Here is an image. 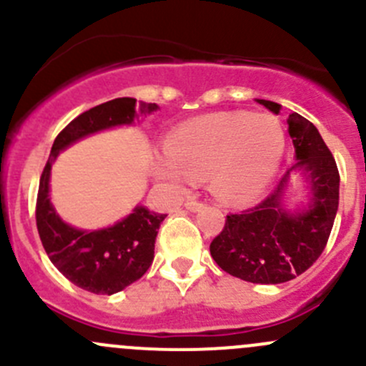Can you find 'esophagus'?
I'll return each mask as SVG.
<instances>
[{"mask_svg": "<svg viewBox=\"0 0 366 366\" xmlns=\"http://www.w3.org/2000/svg\"><path fill=\"white\" fill-rule=\"evenodd\" d=\"M187 210H191V212H194V210H198L202 207V202L197 200V198H189V200H186V204H184Z\"/></svg>", "mask_w": 366, "mask_h": 366, "instance_id": "34e87169", "label": "esophagus"}]
</instances>
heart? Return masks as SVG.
Here are the masks:
<instances>
[{
  "label": "heart",
  "mask_w": 366,
  "mask_h": 366,
  "mask_svg": "<svg viewBox=\"0 0 366 366\" xmlns=\"http://www.w3.org/2000/svg\"><path fill=\"white\" fill-rule=\"evenodd\" d=\"M164 152L154 157L152 169L172 189L210 175L223 200L248 202L274 179L285 152V131L271 114L214 113L173 129Z\"/></svg>",
  "instance_id": "obj_1"
}]
</instances>
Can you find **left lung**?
Here are the masks:
<instances>
[{
	"mask_svg": "<svg viewBox=\"0 0 366 366\" xmlns=\"http://www.w3.org/2000/svg\"><path fill=\"white\" fill-rule=\"evenodd\" d=\"M258 102L280 113L276 102ZM289 134L296 147V164L260 204L228 214L223 230L210 242L216 264L244 282L269 285L302 274L322 254L333 228L340 187L337 161L315 125L301 114H289ZM296 167L309 173L314 202L305 213L290 214L281 207V193Z\"/></svg>",
	"mask_w": 366,
	"mask_h": 366,
	"instance_id": "obj_1",
	"label": "left lung"
}]
</instances>
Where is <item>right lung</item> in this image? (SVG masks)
I'll return each mask as SVG.
<instances>
[{
	"label": "right lung",
	"mask_w": 366,
	"mask_h": 366,
	"mask_svg": "<svg viewBox=\"0 0 366 366\" xmlns=\"http://www.w3.org/2000/svg\"><path fill=\"white\" fill-rule=\"evenodd\" d=\"M136 109L142 114L156 112L157 104L120 97L81 113L56 136L36 194V230L54 267L74 285L94 294L112 296L138 282L154 260L157 230L166 214H154L138 205L114 227L83 232L65 224L49 202V173L58 152L83 136L120 124H131Z\"/></svg>",
	"instance_id": "right-lung-1"
}]
</instances>
